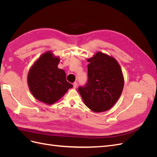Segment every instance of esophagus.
Returning <instances> with one entry per match:
<instances>
[{"instance_id":"obj_1","label":"esophagus","mask_w":157,"mask_h":157,"mask_svg":"<svg viewBox=\"0 0 157 157\" xmlns=\"http://www.w3.org/2000/svg\"><path fill=\"white\" fill-rule=\"evenodd\" d=\"M73 87H74V88H76V87L77 86V82H73Z\"/></svg>"}]
</instances>
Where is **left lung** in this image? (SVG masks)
Returning <instances> with one entry per match:
<instances>
[{
  "instance_id": "left-lung-1",
  "label": "left lung",
  "mask_w": 157,
  "mask_h": 157,
  "mask_svg": "<svg viewBox=\"0 0 157 157\" xmlns=\"http://www.w3.org/2000/svg\"><path fill=\"white\" fill-rule=\"evenodd\" d=\"M87 61L88 82L78 87V92L85 105L92 111H107L117 101L124 88L121 66L113 57L100 52Z\"/></svg>"
}]
</instances>
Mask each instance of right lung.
Segmentation results:
<instances>
[{"label": "right lung", "instance_id": "add662e5", "mask_svg": "<svg viewBox=\"0 0 157 157\" xmlns=\"http://www.w3.org/2000/svg\"><path fill=\"white\" fill-rule=\"evenodd\" d=\"M59 57L46 52L33 65L27 75L29 90L38 100L52 105L73 86L66 80V74L58 65Z\"/></svg>", "mask_w": 157, "mask_h": 157}]
</instances>
